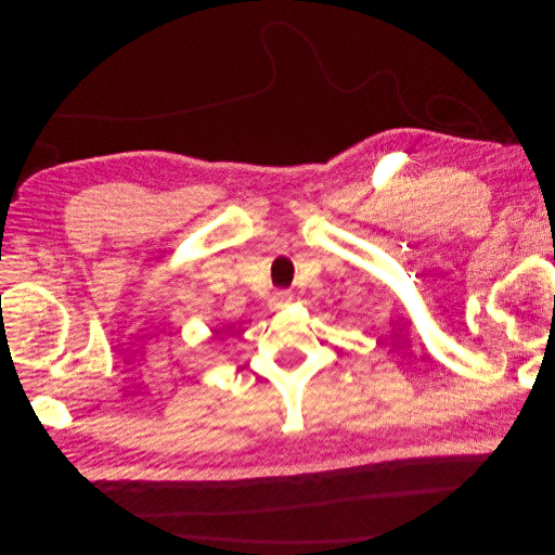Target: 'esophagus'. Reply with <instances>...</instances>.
I'll list each match as a JSON object with an SVG mask.
<instances>
[{"label":"esophagus","mask_w":555,"mask_h":555,"mask_svg":"<svg viewBox=\"0 0 555 555\" xmlns=\"http://www.w3.org/2000/svg\"><path fill=\"white\" fill-rule=\"evenodd\" d=\"M292 300H294V294L288 292V288H278V292H273V296L269 298V307L271 309H284Z\"/></svg>","instance_id":"obj_1"}]
</instances>
